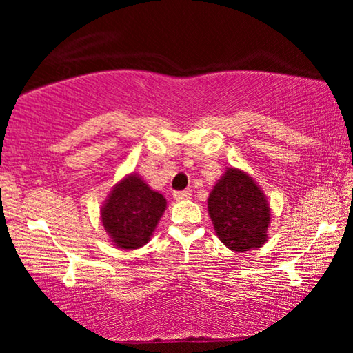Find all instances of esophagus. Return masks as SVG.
<instances>
[{
    "label": "esophagus",
    "mask_w": 353,
    "mask_h": 353,
    "mask_svg": "<svg viewBox=\"0 0 353 353\" xmlns=\"http://www.w3.org/2000/svg\"><path fill=\"white\" fill-rule=\"evenodd\" d=\"M172 196H174L176 201H187L191 198V193L187 190H182V191H174Z\"/></svg>",
    "instance_id": "obj_1"
}]
</instances>
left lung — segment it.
Here are the masks:
<instances>
[{
    "label": "left lung",
    "mask_w": 353,
    "mask_h": 353,
    "mask_svg": "<svg viewBox=\"0 0 353 353\" xmlns=\"http://www.w3.org/2000/svg\"><path fill=\"white\" fill-rule=\"evenodd\" d=\"M208 214L219 240L235 252L260 248L266 241L270 205L243 171L227 170L208 198Z\"/></svg>",
    "instance_id": "left-lung-1"
}]
</instances>
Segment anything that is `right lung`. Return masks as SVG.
Masks as SVG:
<instances>
[{
  "label": "right lung",
  "mask_w": 353,
  "mask_h": 353,
  "mask_svg": "<svg viewBox=\"0 0 353 353\" xmlns=\"http://www.w3.org/2000/svg\"><path fill=\"white\" fill-rule=\"evenodd\" d=\"M166 207L165 198L137 176L113 188L101 212L103 225L121 249H137L149 241Z\"/></svg>",
  "instance_id": "right-lung-1"
}]
</instances>
